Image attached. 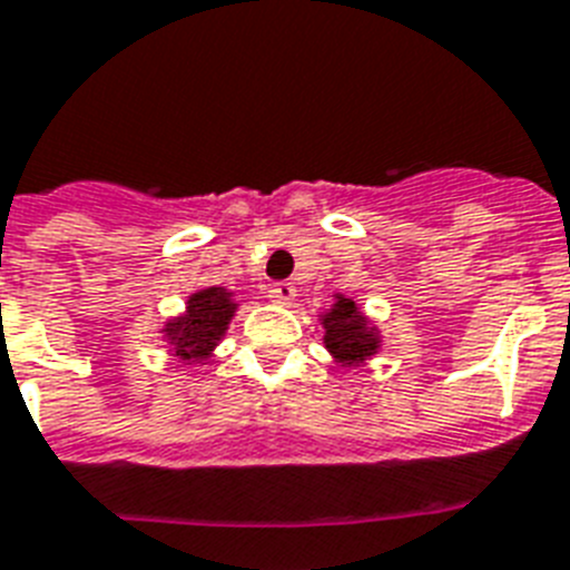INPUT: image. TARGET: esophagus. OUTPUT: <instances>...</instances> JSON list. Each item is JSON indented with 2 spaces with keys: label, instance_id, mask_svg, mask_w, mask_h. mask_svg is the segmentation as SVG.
<instances>
[{
  "label": "esophagus",
  "instance_id": "34e87169",
  "mask_svg": "<svg viewBox=\"0 0 570 570\" xmlns=\"http://www.w3.org/2000/svg\"><path fill=\"white\" fill-rule=\"evenodd\" d=\"M269 298L275 301V304H293L295 286L286 284V281H281V284H272L269 286Z\"/></svg>",
  "mask_w": 570,
  "mask_h": 570
}]
</instances>
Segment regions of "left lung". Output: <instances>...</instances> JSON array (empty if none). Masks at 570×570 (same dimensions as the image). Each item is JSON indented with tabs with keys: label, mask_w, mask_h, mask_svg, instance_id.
Returning a JSON list of instances; mask_svg holds the SVG:
<instances>
[{
	"label": "left lung",
	"mask_w": 570,
	"mask_h": 570,
	"mask_svg": "<svg viewBox=\"0 0 570 570\" xmlns=\"http://www.w3.org/2000/svg\"><path fill=\"white\" fill-rule=\"evenodd\" d=\"M327 327V347L344 362H362L376 351V338L362 327V315L356 313V304L347 298H338L333 313L324 315Z\"/></svg>",
	"instance_id": "left-lung-1"
}]
</instances>
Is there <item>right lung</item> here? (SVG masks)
Returning <instances> with one entry per match:
<instances>
[{
  "mask_svg": "<svg viewBox=\"0 0 570 570\" xmlns=\"http://www.w3.org/2000/svg\"><path fill=\"white\" fill-rule=\"evenodd\" d=\"M234 313V304L226 289H203L188 301V315L170 324V336L179 344V356L199 358L212 351L214 342L223 336L228 318Z\"/></svg>",
  "mask_w": 570,
  "mask_h": 570,
  "instance_id": "1",
  "label": "right lung"
}]
</instances>
